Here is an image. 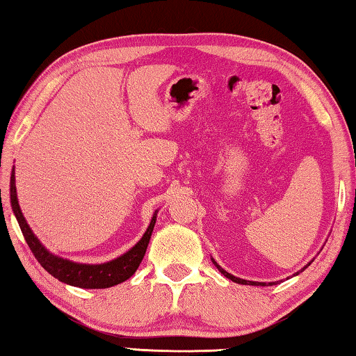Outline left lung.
I'll list each match as a JSON object with an SVG mask.
<instances>
[{
  "mask_svg": "<svg viewBox=\"0 0 356 356\" xmlns=\"http://www.w3.org/2000/svg\"><path fill=\"white\" fill-rule=\"evenodd\" d=\"M213 264H216V261H213ZM216 265H217V264H216ZM308 265H310V264H308ZM308 265H307V266H308ZM217 268H218V270H220V273H221V274H225V276H226L227 279H231L232 282H236V284H243V285H265V284H261V282H251V280H243V279H238V277H236V276H232V274L226 273V271H225L223 268H221V266H218V265H217ZM270 285H273V284H270Z\"/></svg>",
  "mask_w": 356,
  "mask_h": 356,
  "instance_id": "8db88e82",
  "label": "left lung"
}]
</instances>
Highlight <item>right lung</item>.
Returning a JSON list of instances; mask_svg holds the SVG:
<instances>
[{
  "mask_svg": "<svg viewBox=\"0 0 356 356\" xmlns=\"http://www.w3.org/2000/svg\"><path fill=\"white\" fill-rule=\"evenodd\" d=\"M10 204L13 212H15L18 225L22 227L26 243L29 245L32 254L38 260V264L42 265L51 276L58 279L60 282L80 288H108L130 279L133 274L136 273L140 261H143L145 250L147 246H149V241L152 237V231L156 223L155 212V216H153L150 221V226L147 227L144 237L140 238L129 252H125L124 256H120L119 259L102 265H82L74 264V261L70 260H63L57 256H52L49 251L44 250V246L40 243L38 238L33 236L31 227L26 223L22 211H19L15 187V170H12L10 175Z\"/></svg>",
  "mask_w": 356,
  "mask_h": 356,
  "instance_id": "obj_1",
  "label": "right lung"
}]
</instances>
